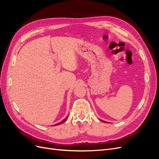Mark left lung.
Here are the masks:
<instances>
[{"mask_svg": "<svg viewBox=\"0 0 159 159\" xmlns=\"http://www.w3.org/2000/svg\"><path fill=\"white\" fill-rule=\"evenodd\" d=\"M103 122H104V123H106V122H105V121H103Z\"/></svg>", "mask_w": 159, "mask_h": 159, "instance_id": "8db88e82", "label": "left lung"}]
</instances>
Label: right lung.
Here are the masks:
<instances>
[{"label": "right lung", "mask_w": 159, "mask_h": 159, "mask_svg": "<svg viewBox=\"0 0 159 159\" xmlns=\"http://www.w3.org/2000/svg\"><path fill=\"white\" fill-rule=\"evenodd\" d=\"M67 119H68V117H66V119H64V120H63V121H61L60 123H57V124H56V125H60V124H61V123H64L66 121V120H67Z\"/></svg>", "instance_id": "right-lung-1"}]
</instances>
